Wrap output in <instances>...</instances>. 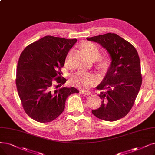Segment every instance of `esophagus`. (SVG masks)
<instances>
[{"label": "esophagus", "instance_id": "1", "mask_svg": "<svg viewBox=\"0 0 155 155\" xmlns=\"http://www.w3.org/2000/svg\"><path fill=\"white\" fill-rule=\"evenodd\" d=\"M82 93L83 94H84V95H85V96H89V95H91V92L90 91H85V90L82 91Z\"/></svg>", "mask_w": 155, "mask_h": 155}]
</instances>
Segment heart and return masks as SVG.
<instances>
[{"label": "heart", "instance_id": "heart-1", "mask_svg": "<svg viewBox=\"0 0 155 155\" xmlns=\"http://www.w3.org/2000/svg\"><path fill=\"white\" fill-rule=\"evenodd\" d=\"M83 47L86 52L88 53L89 57L93 59L96 60L100 56V52L96 45L92 42H86L84 44ZM71 58V51H70L65 59V66L70 67ZM107 61H104L101 63L102 66H105ZM70 83L73 86L83 89H88L92 86L97 84L100 80V77L97 74L92 72H85L78 71L73 73L70 77Z\"/></svg>", "mask_w": 155, "mask_h": 155}]
</instances>
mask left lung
I'll list each match as a JSON object with an SVG mask.
<instances>
[{
  "instance_id": "left-lung-1",
  "label": "left lung",
  "mask_w": 155,
  "mask_h": 155,
  "mask_svg": "<svg viewBox=\"0 0 155 155\" xmlns=\"http://www.w3.org/2000/svg\"><path fill=\"white\" fill-rule=\"evenodd\" d=\"M86 38L101 45L112 60L105 77L96 87L103 91L98 95L101 99V106L92 113L101 120L117 121L130 111L142 84L137 51L130 43L115 33Z\"/></svg>"
}]
</instances>
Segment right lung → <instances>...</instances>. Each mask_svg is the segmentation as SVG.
Returning <instances> with one entry per match:
<instances>
[{"instance_id":"right-lung-1","label":"right lung","mask_w":155,"mask_h":155,"mask_svg":"<svg viewBox=\"0 0 155 155\" xmlns=\"http://www.w3.org/2000/svg\"><path fill=\"white\" fill-rule=\"evenodd\" d=\"M77 41L48 35L26 46L20 55L17 91L25 113L38 122L55 120L64 111L67 97L79 92L73 87L59 88L66 82L61 68Z\"/></svg>"}]
</instances>
